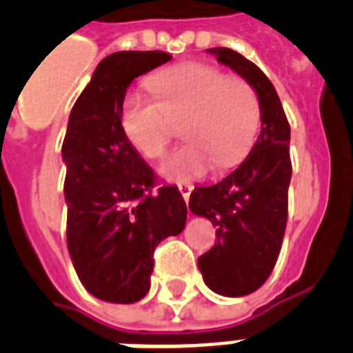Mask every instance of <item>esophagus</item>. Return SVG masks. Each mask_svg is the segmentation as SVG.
<instances>
[{"mask_svg":"<svg viewBox=\"0 0 353 353\" xmlns=\"http://www.w3.org/2000/svg\"><path fill=\"white\" fill-rule=\"evenodd\" d=\"M177 188H179V192H181V196L185 198V201H188V198H190V194H192V185L190 183H179L177 185Z\"/></svg>","mask_w":353,"mask_h":353,"instance_id":"obj_1","label":"esophagus"}]
</instances>
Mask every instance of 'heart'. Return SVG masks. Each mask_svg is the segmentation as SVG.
<instances>
[{"label":"heart","mask_w":353,"mask_h":353,"mask_svg":"<svg viewBox=\"0 0 353 353\" xmlns=\"http://www.w3.org/2000/svg\"><path fill=\"white\" fill-rule=\"evenodd\" d=\"M155 99L130 91L121 104V128L139 154L157 159L183 126L187 143L159 166L170 181H190L216 166L238 165L260 128V102L243 79L221 69L187 62L146 80Z\"/></svg>","instance_id":"heart-1"}]
</instances>
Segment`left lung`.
Returning a JSON list of instances; mask_svg holds the SVG:
<instances>
[{"instance_id":"left-lung-1","label":"left lung","mask_w":353,"mask_h":353,"mask_svg":"<svg viewBox=\"0 0 353 353\" xmlns=\"http://www.w3.org/2000/svg\"><path fill=\"white\" fill-rule=\"evenodd\" d=\"M256 91L260 135L243 163L221 181L196 187L188 209L216 227L214 247L198 258L205 284L223 296H243L269 279L288 221L291 181L290 122L271 80L227 47L207 49Z\"/></svg>"}]
</instances>
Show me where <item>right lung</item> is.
<instances>
[{
	"mask_svg": "<svg viewBox=\"0 0 353 353\" xmlns=\"http://www.w3.org/2000/svg\"><path fill=\"white\" fill-rule=\"evenodd\" d=\"M172 60L163 51L106 57L80 93L62 144L68 249L91 295L133 304L150 290L154 251L187 223L177 187L152 192L155 176L121 128V104L133 80Z\"/></svg>",
	"mask_w": 353,
	"mask_h": 353,
	"instance_id": "add662e5",
	"label": "right lung"
}]
</instances>
